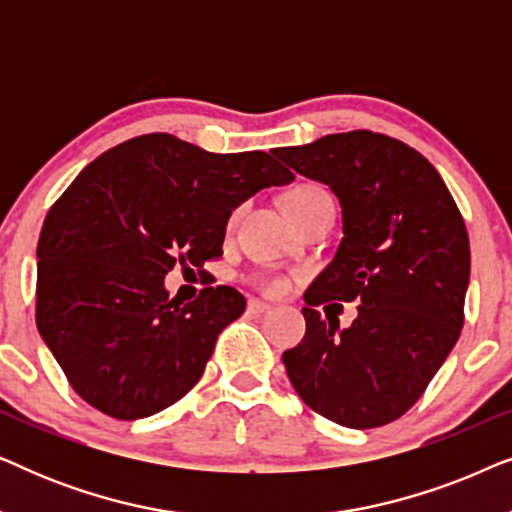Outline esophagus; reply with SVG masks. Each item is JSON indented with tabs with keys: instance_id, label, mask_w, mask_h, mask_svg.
<instances>
[{
	"instance_id": "obj_1",
	"label": "esophagus",
	"mask_w": 512,
	"mask_h": 512,
	"mask_svg": "<svg viewBox=\"0 0 512 512\" xmlns=\"http://www.w3.org/2000/svg\"><path fill=\"white\" fill-rule=\"evenodd\" d=\"M247 312H249V314H256V317H261V314L270 312V305H268V303H261V300H249Z\"/></svg>"
}]
</instances>
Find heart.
I'll list each match as a JSON object with an SVG mask.
<instances>
[{"instance_id": "obj_1", "label": "heart", "mask_w": 512, "mask_h": 512, "mask_svg": "<svg viewBox=\"0 0 512 512\" xmlns=\"http://www.w3.org/2000/svg\"><path fill=\"white\" fill-rule=\"evenodd\" d=\"M331 200V195L324 188L317 186V184H298L293 186L291 191L284 193V207L289 216H296L300 212H305V209H310L314 205H319V202H328ZM237 214H240V209L233 214V221L237 219ZM265 291L270 293H282L286 289V282L284 279H268V282L263 284Z\"/></svg>"}]
</instances>
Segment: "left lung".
Returning <instances> with one entry per match:
<instances>
[{
	"instance_id": "obj_1",
	"label": "left lung",
	"mask_w": 512,
	"mask_h": 512,
	"mask_svg": "<svg viewBox=\"0 0 512 512\" xmlns=\"http://www.w3.org/2000/svg\"><path fill=\"white\" fill-rule=\"evenodd\" d=\"M326 184L342 207L333 261L305 293V338L282 361L298 396L349 429L410 410L464 326L471 247L445 181L422 153L370 130L272 151ZM326 299L359 302L352 327L324 322Z\"/></svg>"
}]
</instances>
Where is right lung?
<instances>
[{
  "label": "right lung",
  "instance_id": "right-lung-1",
  "mask_svg": "<svg viewBox=\"0 0 512 512\" xmlns=\"http://www.w3.org/2000/svg\"><path fill=\"white\" fill-rule=\"evenodd\" d=\"M293 174L270 153H209L167 132L104 151L48 212L37 247V328L83 401L116 419L177 403L247 307L233 286L181 305L174 265L223 254L235 207Z\"/></svg>",
  "mask_w": 512,
  "mask_h": 512
}]
</instances>
